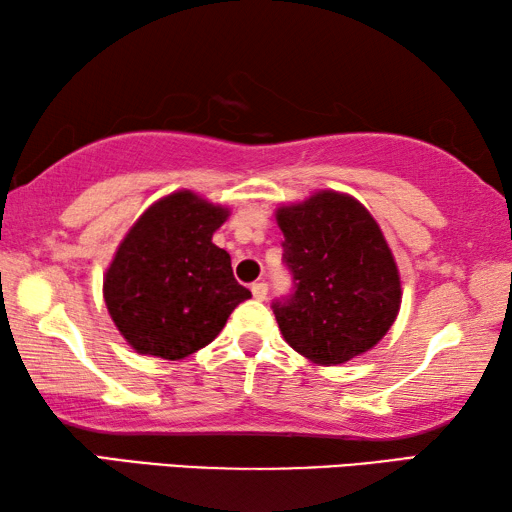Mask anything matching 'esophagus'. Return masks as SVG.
Returning <instances> with one entry per match:
<instances>
[{
    "label": "esophagus",
    "mask_w": 512,
    "mask_h": 512,
    "mask_svg": "<svg viewBox=\"0 0 512 512\" xmlns=\"http://www.w3.org/2000/svg\"><path fill=\"white\" fill-rule=\"evenodd\" d=\"M251 295H254V299L263 301L267 297V283L265 281H256L251 283Z\"/></svg>",
    "instance_id": "1"
}]
</instances>
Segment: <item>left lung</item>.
Listing matches in <instances>:
<instances>
[{"mask_svg":"<svg viewBox=\"0 0 512 512\" xmlns=\"http://www.w3.org/2000/svg\"><path fill=\"white\" fill-rule=\"evenodd\" d=\"M292 288L272 301L288 345L320 365L372 349L395 322L399 272L374 217L356 199L317 192L279 208Z\"/></svg>","mask_w":512,"mask_h":512,"instance_id":"obj_1","label":"left lung"}]
</instances>
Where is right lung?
I'll return each instance as SVG.
<instances>
[{
  "label": "right lung",
  "mask_w": 512,
  "mask_h": 512,
  "mask_svg": "<svg viewBox=\"0 0 512 512\" xmlns=\"http://www.w3.org/2000/svg\"><path fill=\"white\" fill-rule=\"evenodd\" d=\"M224 208L174 192L133 224L104 281L113 322L140 354L179 360L215 340L233 308L251 297L213 245Z\"/></svg>",
  "instance_id": "add662e5"
}]
</instances>
